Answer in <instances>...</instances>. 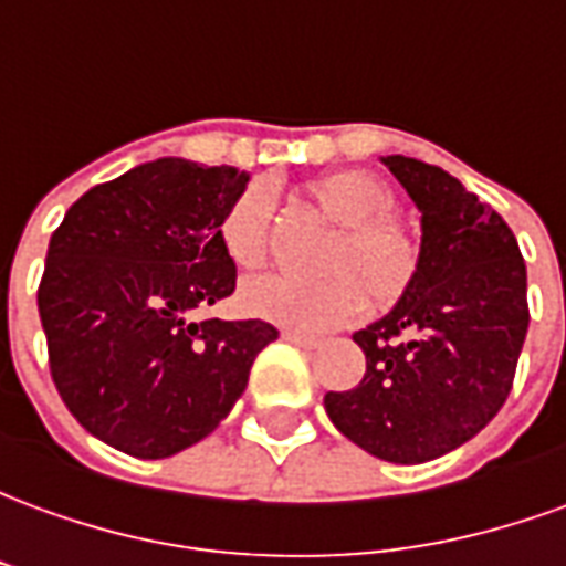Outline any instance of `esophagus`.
I'll return each mask as SVG.
<instances>
[{"mask_svg": "<svg viewBox=\"0 0 566 566\" xmlns=\"http://www.w3.org/2000/svg\"><path fill=\"white\" fill-rule=\"evenodd\" d=\"M282 339L291 345H300V348H308V352L321 345V339H315V336H306V333H296V331H284Z\"/></svg>", "mask_w": 566, "mask_h": 566, "instance_id": "obj_1", "label": "esophagus"}]
</instances>
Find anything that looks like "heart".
I'll use <instances>...</instances> for the list:
<instances>
[{
  "mask_svg": "<svg viewBox=\"0 0 566 566\" xmlns=\"http://www.w3.org/2000/svg\"><path fill=\"white\" fill-rule=\"evenodd\" d=\"M306 199L336 233L318 258V279L263 275L242 284L239 308L251 318L270 321L296 333L343 327L360 308H394L416 287L424 263L421 239L394 214V187L367 169H339L312 178ZM223 254L235 270L254 272L272 258L270 187L248 185L218 223Z\"/></svg>",
  "mask_w": 566,
  "mask_h": 566,
  "instance_id": "b5f03b06",
  "label": "heart"
}]
</instances>
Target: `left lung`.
<instances>
[{"instance_id": "1", "label": "left lung", "mask_w": 566, "mask_h": 566, "mask_svg": "<svg viewBox=\"0 0 566 566\" xmlns=\"http://www.w3.org/2000/svg\"><path fill=\"white\" fill-rule=\"evenodd\" d=\"M421 209L424 263L394 312L355 333L367 373L327 391L339 433L391 463L473 439L506 403L527 336V270L506 221L446 169L385 157Z\"/></svg>"}]
</instances>
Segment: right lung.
Here are the masks:
<instances>
[{
  "label": "right lung",
  "instance_id": "1",
  "mask_svg": "<svg viewBox=\"0 0 566 566\" xmlns=\"http://www.w3.org/2000/svg\"><path fill=\"white\" fill-rule=\"evenodd\" d=\"M233 166L163 157L91 187L48 245L39 315L51 379L78 424L157 461L209 437L279 339L260 318L193 321L235 291L218 223Z\"/></svg>",
  "mask_w": 566,
  "mask_h": 566
}]
</instances>
